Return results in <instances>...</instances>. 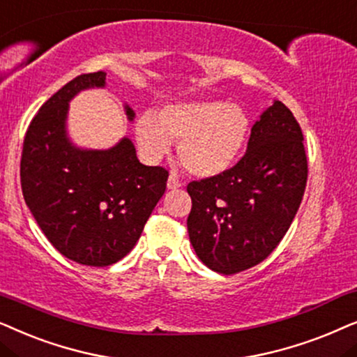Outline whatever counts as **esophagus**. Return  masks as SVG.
Instances as JSON below:
<instances>
[{"mask_svg":"<svg viewBox=\"0 0 357 357\" xmlns=\"http://www.w3.org/2000/svg\"><path fill=\"white\" fill-rule=\"evenodd\" d=\"M166 186H168V189H178V188L183 186V183L179 181L178 176H176L174 173H171L169 178H168V184H166Z\"/></svg>","mask_w":357,"mask_h":357,"instance_id":"esophagus-1","label":"esophagus"}]
</instances>
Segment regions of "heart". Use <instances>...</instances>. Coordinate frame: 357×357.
I'll return each instance as SVG.
<instances>
[{
    "label": "heart",
    "instance_id": "obj_1",
    "mask_svg": "<svg viewBox=\"0 0 357 357\" xmlns=\"http://www.w3.org/2000/svg\"><path fill=\"white\" fill-rule=\"evenodd\" d=\"M250 121L245 109L217 99L171 104L158 121L145 114L137 122V137L150 156L171 150L179 142V161L191 174H220L238 158L248 135Z\"/></svg>",
    "mask_w": 357,
    "mask_h": 357
}]
</instances>
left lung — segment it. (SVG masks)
<instances>
[{
    "mask_svg": "<svg viewBox=\"0 0 357 357\" xmlns=\"http://www.w3.org/2000/svg\"><path fill=\"white\" fill-rule=\"evenodd\" d=\"M307 174L301 126L274 101L251 127L238 163L188 184V231L199 259L230 275L268 258L301 207Z\"/></svg>",
    "mask_w": 357,
    "mask_h": 357,
    "instance_id": "1",
    "label": "left lung"
}]
</instances>
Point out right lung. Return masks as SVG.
<instances>
[{"mask_svg":"<svg viewBox=\"0 0 357 357\" xmlns=\"http://www.w3.org/2000/svg\"><path fill=\"white\" fill-rule=\"evenodd\" d=\"M104 84L106 73L96 71L59 89L31 121L21 156L24 201L47 240L75 263L98 268L134 248L168 181L163 166L140 163L129 139L111 150H79L66 139L70 99ZM126 112L132 121L134 111Z\"/></svg>","mask_w":357,"mask_h":357,"instance_id":"1","label":"right lung"}]
</instances>
